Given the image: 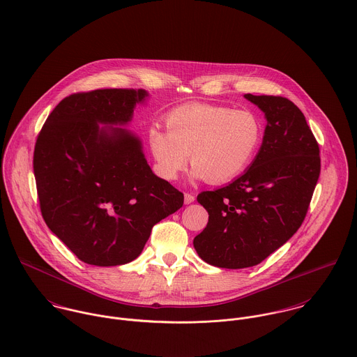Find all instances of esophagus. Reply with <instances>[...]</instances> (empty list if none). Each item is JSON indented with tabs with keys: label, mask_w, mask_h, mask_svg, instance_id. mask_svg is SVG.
Here are the masks:
<instances>
[{
	"label": "esophagus",
	"mask_w": 357,
	"mask_h": 357,
	"mask_svg": "<svg viewBox=\"0 0 357 357\" xmlns=\"http://www.w3.org/2000/svg\"><path fill=\"white\" fill-rule=\"evenodd\" d=\"M195 202V195L193 193H185V204H190Z\"/></svg>",
	"instance_id": "obj_1"
}]
</instances>
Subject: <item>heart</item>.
<instances>
[{"label": "heart", "instance_id": "heart-1", "mask_svg": "<svg viewBox=\"0 0 357 357\" xmlns=\"http://www.w3.org/2000/svg\"><path fill=\"white\" fill-rule=\"evenodd\" d=\"M164 121L169 133L151 128L147 140L158 174L168 181L186 167L190 154L196 178L229 182L254 161L265 133L254 110L202 102L174 107Z\"/></svg>", "mask_w": 357, "mask_h": 357}]
</instances>
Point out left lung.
<instances>
[{"instance_id":"obj_1","label":"left lung","mask_w":357,"mask_h":357,"mask_svg":"<svg viewBox=\"0 0 357 357\" xmlns=\"http://www.w3.org/2000/svg\"><path fill=\"white\" fill-rule=\"evenodd\" d=\"M244 96L268 122L259 153L240 178L197 195L208 222L193 247L204 262L225 269L255 266L291 238L305 218L321 171L318 143L291 100Z\"/></svg>"}]
</instances>
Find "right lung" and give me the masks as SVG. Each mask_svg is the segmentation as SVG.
Instances as JSON below:
<instances>
[{"label":"right lung","mask_w":357,"mask_h":357,"mask_svg":"<svg viewBox=\"0 0 357 357\" xmlns=\"http://www.w3.org/2000/svg\"><path fill=\"white\" fill-rule=\"evenodd\" d=\"M147 96L128 88L73 93L38 136L33 172L42 215L88 265L132 262L153 227L183 204V193L153 174L140 139L113 128L128 125Z\"/></svg>","instance_id":"1"}]
</instances>
